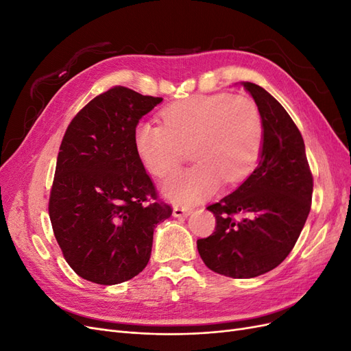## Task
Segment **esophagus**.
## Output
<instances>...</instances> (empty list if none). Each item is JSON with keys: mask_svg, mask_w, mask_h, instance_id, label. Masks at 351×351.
<instances>
[{"mask_svg": "<svg viewBox=\"0 0 351 351\" xmlns=\"http://www.w3.org/2000/svg\"><path fill=\"white\" fill-rule=\"evenodd\" d=\"M190 214H192V209L189 208H180V206H176L173 209V215L176 218H183V217H189Z\"/></svg>", "mask_w": 351, "mask_h": 351, "instance_id": "esophagus-1", "label": "esophagus"}]
</instances>
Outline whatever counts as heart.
Returning <instances> with one entry per match:
<instances>
[{"instance_id":"b5f03b06","label":"heart","mask_w":351,"mask_h":351,"mask_svg":"<svg viewBox=\"0 0 351 351\" xmlns=\"http://www.w3.org/2000/svg\"><path fill=\"white\" fill-rule=\"evenodd\" d=\"M263 142L262 117L250 99L202 95L169 105L162 125L142 121L134 129V149L152 176L165 178L192 147L195 167L173 176L162 195L177 205H196L218 192L222 182L236 184L258 164Z\"/></svg>"}]
</instances>
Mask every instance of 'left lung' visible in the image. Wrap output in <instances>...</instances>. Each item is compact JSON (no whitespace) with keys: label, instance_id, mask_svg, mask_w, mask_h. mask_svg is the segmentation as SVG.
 I'll return each mask as SVG.
<instances>
[{"label":"left lung","instance_id":"1","mask_svg":"<svg viewBox=\"0 0 351 351\" xmlns=\"http://www.w3.org/2000/svg\"><path fill=\"white\" fill-rule=\"evenodd\" d=\"M240 84L262 117L261 156L234 192L208 206L217 227L197 240V250L210 271L253 278L277 268L294 247L311 212L313 178L303 137L289 112L258 84Z\"/></svg>","mask_w":351,"mask_h":351}]
</instances>
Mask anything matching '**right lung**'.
<instances>
[{
    "label": "right lung",
    "mask_w": 351,
    "mask_h": 351,
    "mask_svg": "<svg viewBox=\"0 0 351 351\" xmlns=\"http://www.w3.org/2000/svg\"><path fill=\"white\" fill-rule=\"evenodd\" d=\"M162 98L115 86L69 124L60 146L49 218L79 277L112 285L149 262L154 228L171 217L134 149V129ZM154 199V202L150 200Z\"/></svg>",
    "instance_id": "1"
}]
</instances>
